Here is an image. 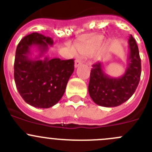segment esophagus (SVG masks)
I'll return each mask as SVG.
<instances>
[{
    "label": "esophagus",
    "mask_w": 152,
    "mask_h": 152,
    "mask_svg": "<svg viewBox=\"0 0 152 152\" xmlns=\"http://www.w3.org/2000/svg\"><path fill=\"white\" fill-rule=\"evenodd\" d=\"M82 64V61H81V60L76 59V61H75L74 66H75V67H78L79 65H81V64Z\"/></svg>",
    "instance_id": "obj_1"
}]
</instances>
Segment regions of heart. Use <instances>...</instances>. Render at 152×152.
Here are the masks:
<instances>
[{"label":"heart","mask_w":152,"mask_h":152,"mask_svg":"<svg viewBox=\"0 0 152 152\" xmlns=\"http://www.w3.org/2000/svg\"><path fill=\"white\" fill-rule=\"evenodd\" d=\"M103 41L104 37L102 35H97L85 45L80 47L79 51L84 55H93L101 48Z\"/></svg>","instance_id":"obj_1"}]
</instances>
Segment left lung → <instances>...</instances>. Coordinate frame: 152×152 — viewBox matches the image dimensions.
Returning a JSON list of instances; mask_svg holds the SVG:
<instances>
[{
  "label": "left lung",
  "instance_id": "8db88e82",
  "mask_svg": "<svg viewBox=\"0 0 152 152\" xmlns=\"http://www.w3.org/2000/svg\"><path fill=\"white\" fill-rule=\"evenodd\" d=\"M128 67L122 76L112 78L103 70L98 61L91 70L88 92L96 104L103 107H116L130 99L136 91L141 75V60L136 41L130 35Z\"/></svg>",
  "mask_w": 152,
  "mask_h": 152
}]
</instances>
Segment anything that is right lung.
Instances as JSON below:
<instances>
[{"label":"right lung","mask_w":152,"mask_h":152,"mask_svg":"<svg viewBox=\"0 0 152 152\" xmlns=\"http://www.w3.org/2000/svg\"><path fill=\"white\" fill-rule=\"evenodd\" d=\"M53 40L38 32L23 37L18 45L14 64L16 88L23 99L35 107L48 108L55 105L64 95L74 70V60L41 59ZM37 48L40 53L32 59L31 49Z\"/></svg>","instance_id":"add662e5"}]
</instances>
